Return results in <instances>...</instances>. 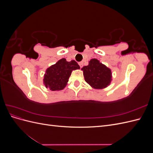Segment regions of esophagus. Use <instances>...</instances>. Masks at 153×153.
<instances>
[{
  "label": "esophagus",
  "mask_w": 153,
  "mask_h": 153,
  "mask_svg": "<svg viewBox=\"0 0 153 153\" xmlns=\"http://www.w3.org/2000/svg\"><path fill=\"white\" fill-rule=\"evenodd\" d=\"M79 65H80V67L82 68L83 67V62H79Z\"/></svg>",
  "instance_id": "obj_1"
}]
</instances>
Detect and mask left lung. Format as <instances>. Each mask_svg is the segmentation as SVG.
I'll list each match as a JSON object with an SVG mask.
<instances>
[{"label": "left lung", "mask_w": 153, "mask_h": 153, "mask_svg": "<svg viewBox=\"0 0 153 153\" xmlns=\"http://www.w3.org/2000/svg\"><path fill=\"white\" fill-rule=\"evenodd\" d=\"M85 80L95 89H102L109 85L111 81V71L109 68L100 62L98 60L92 59L89 65L84 66Z\"/></svg>", "instance_id": "obj_1"}]
</instances>
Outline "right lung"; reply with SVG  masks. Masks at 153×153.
<instances>
[{
  "instance_id": "right-lung-1",
  "label": "right lung",
  "mask_w": 153,
  "mask_h": 153,
  "mask_svg": "<svg viewBox=\"0 0 153 153\" xmlns=\"http://www.w3.org/2000/svg\"><path fill=\"white\" fill-rule=\"evenodd\" d=\"M79 68V65L74 60L70 62L66 61L65 59L59 60L46 71L43 80L45 87L52 91L63 89L67 84L72 71Z\"/></svg>"
}]
</instances>
